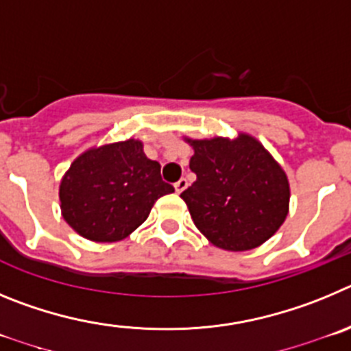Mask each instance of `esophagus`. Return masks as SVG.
Here are the masks:
<instances>
[{
    "instance_id": "obj_1",
    "label": "esophagus",
    "mask_w": 351,
    "mask_h": 351,
    "mask_svg": "<svg viewBox=\"0 0 351 351\" xmlns=\"http://www.w3.org/2000/svg\"><path fill=\"white\" fill-rule=\"evenodd\" d=\"M187 187H189V182H187V178H180L178 182L175 183V191L178 192V194H180V192H183V191H185V189H187Z\"/></svg>"
}]
</instances>
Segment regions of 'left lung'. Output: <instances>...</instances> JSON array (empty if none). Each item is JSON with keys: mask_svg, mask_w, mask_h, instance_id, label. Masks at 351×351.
<instances>
[{"mask_svg": "<svg viewBox=\"0 0 351 351\" xmlns=\"http://www.w3.org/2000/svg\"><path fill=\"white\" fill-rule=\"evenodd\" d=\"M191 145L189 166L197 178L180 195L195 227L230 252L252 250L269 239L285 222L290 199L285 171L276 160L246 134Z\"/></svg>", "mask_w": 351, "mask_h": 351, "instance_id": "obj_1", "label": "left lung"}]
</instances>
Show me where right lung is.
I'll use <instances>...</instances> for the list:
<instances>
[{
	"instance_id": "right-lung-1",
	"label": "right lung",
	"mask_w": 351,
	"mask_h": 351,
	"mask_svg": "<svg viewBox=\"0 0 351 351\" xmlns=\"http://www.w3.org/2000/svg\"><path fill=\"white\" fill-rule=\"evenodd\" d=\"M175 192L147 159L141 141L128 140L82 154L59 189L66 222L97 243L125 238L147 220L160 195Z\"/></svg>"
}]
</instances>
